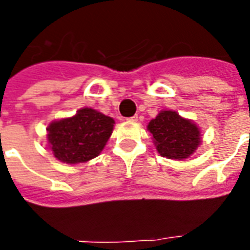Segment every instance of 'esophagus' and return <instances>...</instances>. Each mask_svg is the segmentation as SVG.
I'll list each match as a JSON object with an SVG mask.
<instances>
[{"mask_svg": "<svg viewBox=\"0 0 250 250\" xmlns=\"http://www.w3.org/2000/svg\"><path fill=\"white\" fill-rule=\"evenodd\" d=\"M127 121H128V122H136L137 121V117H136V115H135V117L127 118Z\"/></svg>", "mask_w": 250, "mask_h": 250, "instance_id": "1", "label": "esophagus"}]
</instances>
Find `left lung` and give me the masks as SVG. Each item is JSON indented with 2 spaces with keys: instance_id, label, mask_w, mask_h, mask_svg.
Wrapping results in <instances>:
<instances>
[{
  "instance_id": "obj_1",
  "label": "left lung",
  "mask_w": 250,
  "mask_h": 250,
  "mask_svg": "<svg viewBox=\"0 0 250 250\" xmlns=\"http://www.w3.org/2000/svg\"><path fill=\"white\" fill-rule=\"evenodd\" d=\"M148 129L158 153L170 160L188 158L201 143L197 125L171 110L161 111L149 122Z\"/></svg>"
}]
</instances>
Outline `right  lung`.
Here are the masks:
<instances>
[{
    "mask_svg": "<svg viewBox=\"0 0 250 250\" xmlns=\"http://www.w3.org/2000/svg\"><path fill=\"white\" fill-rule=\"evenodd\" d=\"M113 127V118L84 107L74 117L53 122L48 127V140L57 160L66 164L86 162L100 154Z\"/></svg>",
    "mask_w": 250,
    "mask_h": 250,
    "instance_id": "1",
    "label": "right lung"
}]
</instances>
